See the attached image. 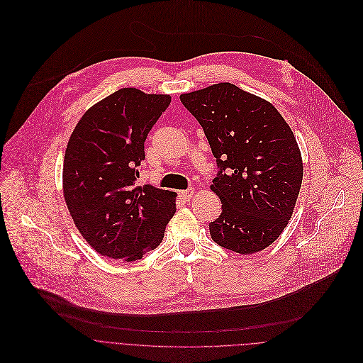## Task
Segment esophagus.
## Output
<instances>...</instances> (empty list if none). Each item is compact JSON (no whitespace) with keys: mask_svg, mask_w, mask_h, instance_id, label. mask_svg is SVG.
I'll return each instance as SVG.
<instances>
[{"mask_svg":"<svg viewBox=\"0 0 363 363\" xmlns=\"http://www.w3.org/2000/svg\"><path fill=\"white\" fill-rule=\"evenodd\" d=\"M193 193H194V190H193V189L182 190V191H179V197H180V199H183V200H190V199H191V196H193Z\"/></svg>","mask_w":363,"mask_h":363,"instance_id":"obj_1","label":"esophagus"}]
</instances>
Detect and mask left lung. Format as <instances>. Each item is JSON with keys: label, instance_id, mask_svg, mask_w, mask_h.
I'll use <instances>...</instances> for the list:
<instances>
[{"label": "left lung", "instance_id": "8db88e82", "mask_svg": "<svg viewBox=\"0 0 363 363\" xmlns=\"http://www.w3.org/2000/svg\"><path fill=\"white\" fill-rule=\"evenodd\" d=\"M196 117L219 173L211 191L222 213L208 223L222 247L252 255L270 246L291 220L303 179L296 137L266 100L219 83L180 96Z\"/></svg>", "mask_w": 363, "mask_h": 363}]
</instances>
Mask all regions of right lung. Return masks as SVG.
<instances>
[{
  "mask_svg": "<svg viewBox=\"0 0 363 363\" xmlns=\"http://www.w3.org/2000/svg\"><path fill=\"white\" fill-rule=\"evenodd\" d=\"M172 101L120 89L90 107L72 131L62 191L82 236L101 256L134 262L155 250L176 213V193L135 186L144 141Z\"/></svg>",
  "mask_w": 363,
  "mask_h": 363,
  "instance_id": "1",
  "label": "right lung"
}]
</instances>
